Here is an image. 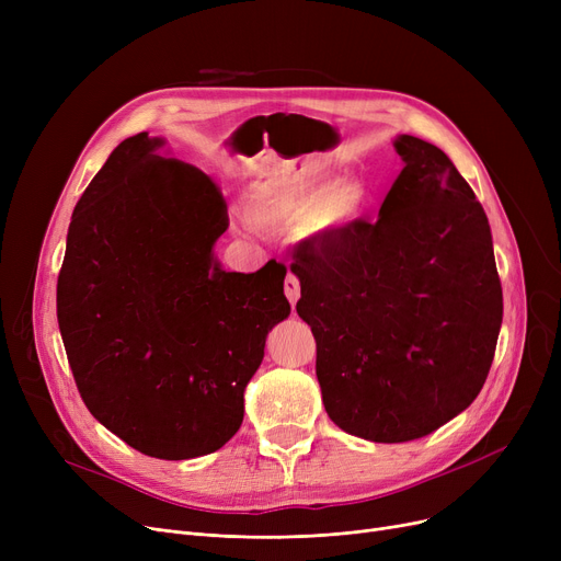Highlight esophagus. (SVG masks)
Returning <instances> with one entry per match:
<instances>
[{
    "label": "esophagus",
    "mask_w": 561,
    "mask_h": 561,
    "mask_svg": "<svg viewBox=\"0 0 561 561\" xmlns=\"http://www.w3.org/2000/svg\"><path fill=\"white\" fill-rule=\"evenodd\" d=\"M284 293H286V298H288V302H290V307L296 309V305H298V300H300V279L293 275V273H288V277H286V282H284Z\"/></svg>",
    "instance_id": "34e87169"
}]
</instances>
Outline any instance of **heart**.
Returning <instances> with one entry per match:
<instances>
[{
	"label": "heart",
	"mask_w": 561,
	"mask_h": 561,
	"mask_svg": "<svg viewBox=\"0 0 561 561\" xmlns=\"http://www.w3.org/2000/svg\"><path fill=\"white\" fill-rule=\"evenodd\" d=\"M364 204L366 191L357 182L300 176L254 186L245 204V216L263 229H343L359 218Z\"/></svg>",
	"instance_id": "heart-1"
}]
</instances>
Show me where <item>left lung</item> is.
Segmentation results:
<instances>
[{
    "label": "left lung",
    "mask_w": 561,
    "mask_h": 561,
    "mask_svg": "<svg viewBox=\"0 0 561 561\" xmlns=\"http://www.w3.org/2000/svg\"><path fill=\"white\" fill-rule=\"evenodd\" d=\"M396 150L404 168L379 218L290 263L328 416L375 444L427 436L461 414L484 387L503 322L473 188L432 142L404 134Z\"/></svg>",
    "instance_id": "8db88e82"
}]
</instances>
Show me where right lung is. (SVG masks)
<instances>
[{"mask_svg": "<svg viewBox=\"0 0 561 561\" xmlns=\"http://www.w3.org/2000/svg\"><path fill=\"white\" fill-rule=\"evenodd\" d=\"M147 131L115 147L75 206L56 318L88 411L134 450L216 453L243 423L268 332L290 313L286 265L227 273L229 227L209 174L154 154Z\"/></svg>", "mask_w": 561, "mask_h": 561, "instance_id": "right-lung-1", "label": "right lung"}]
</instances>
